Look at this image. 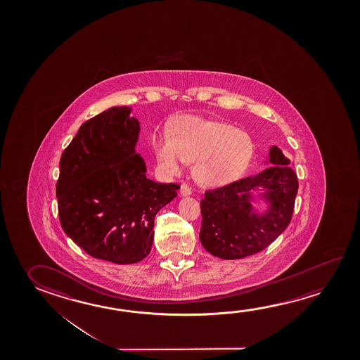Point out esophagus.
<instances>
[{
	"mask_svg": "<svg viewBox=\"0 0 360 360\" xmlns=\"http://www.w3.org/2000/svg\"><path fill=\"white\" fill-rule=\"evenodd\" d=\"M181 195H183V197H187V195H192V188L189 187L188 184H182L181 186Z\"/></svg>",
	"mask_w": 360,
	"mask_h": 360,
	"instance_id": "34e87169",
	"label": "esophagus"
}]
</instances>
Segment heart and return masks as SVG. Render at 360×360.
I'll use <instances>...</instances> for the list:
<instances>
[{
  "label": "heart",
  "mask_w": 360,
  "mask_h": 360,
  "mask_svg": "<svg viewBox=\"0 0 360 360\" xmlns=\"http://www.w3.org/2000/svg\"><path fill=\"white\" fill-rule=\"evenodd\" d=\"M157 160L169 174H178L195 160V176L208 187L235 181L251 160L254 143L248 131L217 120L182 117L172 124L168 136H155Z\"/></svg>",
  "instance_id": "b5f03b06"
}]
</instances>
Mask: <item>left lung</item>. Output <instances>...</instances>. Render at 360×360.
Listing matches in <instances>:
<instances>
[{"label": "left lung", "mask_w": 360, "mask_h": 360, "mask_svg": "<svg viewBox=\"0 0 360 360\" xmlns=\"http://www.w3.org/2000/svg\"><path fill=\"white\" fill-rule=\"evenodd\" d=\"M271 167L251 177L208 191L200 200V240L210 254L224 259H243L265 250L286 230L294 213L299 182L290 160L272 146ZM260 194L268 211L257 214L250 202L251 190Z\"/></svg>", "instance_id": "left-lung-1"}]
</instances>
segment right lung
Segmentation results:
<instances>
[{
    "label": "right lung",
    "instance_id": "right-lung-1",
    "mask_svg": "<svg viewBox=\"0 0 360 360\" xmlns=\"http://www.w3.org/2000/svg\"><path fill=\"white\" fill-rule=\"evenodd\" d=\"M114 106L80 127L60 160V224L79 248L118 265L150 252L154 218L177 197L178 184L154 182L136 152L139 122Z\"/></svg>",
    "mask_w": 360,
    "mask_h": 360
}]
</instances>
